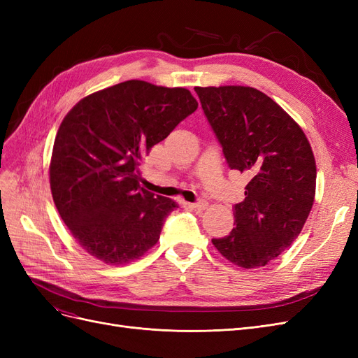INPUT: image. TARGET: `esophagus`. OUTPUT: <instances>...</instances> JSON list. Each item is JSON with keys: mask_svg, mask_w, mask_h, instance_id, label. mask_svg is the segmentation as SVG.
<instances>
[{"mask_svg": "<svg viewBox=\"0 0 358 358\" xmlns=\"http://www.w3.org/2000/svg\"><path fill=\"white\" fill-rule=\"evenodd\" d=\"M194 209H199V210H203V209H206L209 206V203L206 201V200H199V201H196V203H192L191 204Z\"/></svg>", "mask_w": 358, "mask_h": 358, "instance_id": "esophagus-1", "label": "esophagus"}]
</instances>
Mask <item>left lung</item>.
<instances>
[{
	"label": "left lung",
	"instance_id": "8db88e82",
	"mask_svg": "<svg viewBox=\"0 0 358 358\" xmlns=\"http://www.w3.org/2000/svg\"><path fill=\"white\" fill-rule=\"evenodd\" d=\"M196 92L231 170L251 178L234 204L236 227L212 239L230 263L266 266L297 239L315 199L317 166L299 124L251 86H208Z\"/></svg>",
	"mask_w": 358,
	"mask_h": 358
}]
</instances>
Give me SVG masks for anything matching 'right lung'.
Wrapping results in <instances>:
<instances>
[{
  "mask_svg": "<svg viewBox=\"0 0 358 358\" xmlns=\"http://www.w3.org/2000/svg\"><path fill=\"white\" fill-rule=\"evenodd\" d=\"M199 107L185 88L127 80L85 96L53 143V201L76 241L106 264H127L157 245L176 201L138 185L154 145Z\"/></svg>",
  "mask_w": 358,
  "mask_h": 358,
  "instance_id": "right-lung-1",
  "label": "right lung"
}]
</instances>
